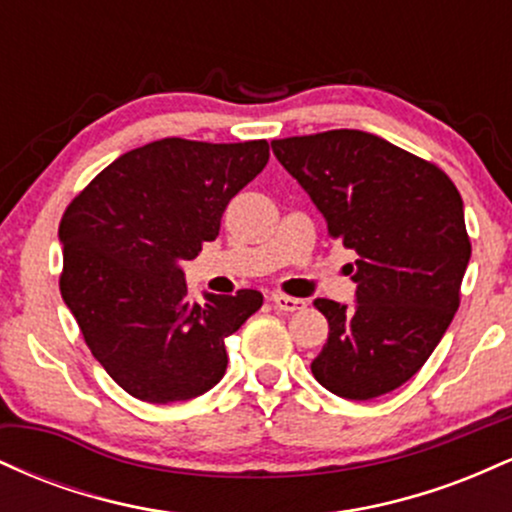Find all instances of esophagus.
<instances>
[{"label": "esophagus", "instance_id": "obj_1", "mask_svg": "<svg viewBox=\"0 0 512 512\" xmlns=\"http://www.w3.org/2000/svg\"><path fill=\"white\" fill-rule=\"evenodd\" d=\"M272 303H274L276 310H281V313H296V310H303L305 308L303 298L284 296V293H274Z\"/></svg>", "mask_w": 512, "mask_h": 512}]
</instances>
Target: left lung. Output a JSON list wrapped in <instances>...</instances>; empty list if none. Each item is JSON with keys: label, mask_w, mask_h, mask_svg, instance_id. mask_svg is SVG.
Masks as SVG:
<instances>
[{"label": "left lung", "mask_w": 512, "mask_h": 512, "mask_svg": "<svg viewBox=\"0 0 512 512\" xmlns=\"http://www.w3.org/2000/svg\"><path fill=\"white\" fill-rule=\"evenodd\" d=\"M274 156L358 252L354 308L317 298L330 337L310 363L344 399L397 390L433 354L460 308L472 243L462 197L436 163L358 132L330 129L272 142Z\"/></svg>", "instance_id": "8db88e82"}]
</instances>
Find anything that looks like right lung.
<instances>
[{
    "label": "right lung",
    "mask_w": 512,
    "mask_h": 512,
    "mask_svg": "<svg viewBox=\"0 0 512 512\" xmlns=\"http://www.w3.org/2000/svg\"><path fill=\"white\" fill-rule=\"evenodd\" d=\"M267 161L264 139L168 137L122 154L64 209L62 298L93 358L132 397L182 402L226 373V337L262 293H209L197 305L180 264L216 240L228 202Z\"/></svg>",
    "instance_id": "add662e5"
}]
</instances>
